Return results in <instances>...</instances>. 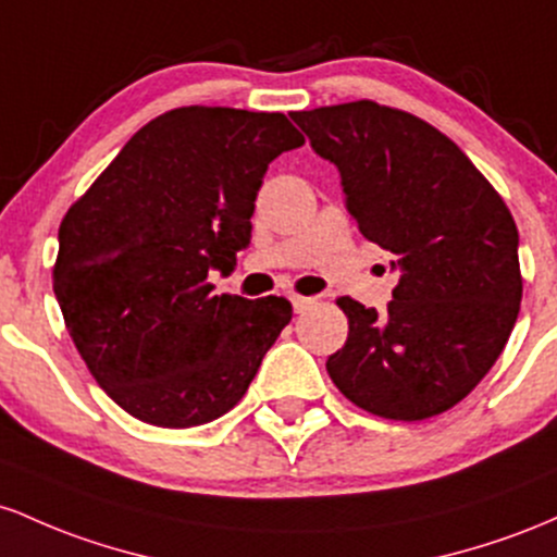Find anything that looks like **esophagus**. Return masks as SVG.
Segmentation results:
<instances>
[{
  "label": "esophagus",
  "instance_id": "34e87169",
  "mask_svg": "<svg viewBox=\"0 0 557 557\" xmlns=\"http://www.w3.org/2000/svg\"><path fill=\"white\" fill-rule=\"evenodd\" d=\"M292 305H295V312H305V310H310L312 305H315V297H299V295H295V297H292Z\"/></svg>",
  "mask_w": 557,
  "mask_h": 557
}]
</instances>
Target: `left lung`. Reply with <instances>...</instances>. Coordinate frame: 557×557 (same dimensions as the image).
Segmentation results:
<instances>
[{
    "mask_svg": "<svg viewBox=\"0 0 557 557\" xmlns=\"http://www.w3.org/2000/svg\"><path fill=\"white\" fill-rule=\"evenodd\" d=\"M339 168L360 234L392 255L386 312L339 297L349 334L326 360L349 403L423 421L471 395L521 308L518 228L463 149L410 112L358 99L292 112Z\"/></svg>",
    "mask_w": 557,
    "mask_h": 557,
    "instance_id": "obj_1",
    "label": "left lung"
}]
</instances>
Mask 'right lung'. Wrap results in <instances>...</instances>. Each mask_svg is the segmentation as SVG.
<instances>
[{
  "label": "right lung",
  "instance_id": "add662e5",
  "mask_svg": "<svg viewBox=\"0 0 557 557\" xmlns=\"http://www.w3.org/2000/svg\"><path fill=\"white\" fill-rule=\"evenodd\" d=\"M302 144L281 112L176 108L136 131L65 212L54 297L126 413L189 429L245 397L292 302L212 295L208 276L231 273L249 245L268 162Z\"/></svg>",
  "mask_w": 557,
  "mask_h": 557
}]
</instances>
